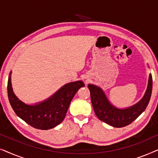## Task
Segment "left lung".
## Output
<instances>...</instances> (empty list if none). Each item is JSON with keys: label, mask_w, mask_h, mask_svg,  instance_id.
Wrapping results in <instances>:
<instances>
[{"label": "left lung", "mask_w": 158, "mask_h": 158, "mask_svg": "<svg viewBox=\"0 0 158 158\" xmlns=\"http://www.w3.org/2000/svg\"><path fill=\"white\" fill-rule=\"evenodd\" d=\"M90 99L95 114L102 122L114 127H124L135 121L148 106L152 89V77L150 74L148 85L143 98L136 104L126 109H118L112 105L100 87L89 84Z\"/></svg>", "instance_id": "8db88e82"}]
</instances>
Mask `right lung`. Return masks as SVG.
Returning a JSON list of instances; mask_svg holds the SVG:
<instances>
[{"label":"right lung","instance_id":"obj_1","mask_svg":"<svg viewBox=\"0 0 158 158\" xmlns=\"http://www.w3.org/2000/svg\"><path fill=\"white\" fill-rule=\"evenodd\" d=\"M10 73L8 81V96L12 109L17 116L30 126L47 130L60 124L65 117L73 97L83 82L77 81L67 83L46 100L29 105L21 101L13 91Z\"/></svg>","mask_w":158,"mask_h":158}]
</instances>
